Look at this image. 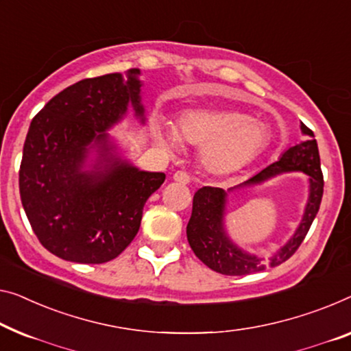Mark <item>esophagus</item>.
<instances>
[{
    "label": "esophagus",
    "instance_id": "obj_1",
    "mask_svg": "<svg viewBox=\"0 0 351 351\" xmlns=\"http://www.w3.org/2000/svg\"><path fill=\"white\" fill-rule=\"evenodd\" d=\"M173 181L181 182V184H189L191 182V176L186 173V171H176L173 175Z\"/></svg>",
    "mask_w": 351,
    "mask_h": 351
}]
</instances>
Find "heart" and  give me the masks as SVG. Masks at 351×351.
Wrapping results in <instances>:
<instances>
[{"mask_svg":"<svg viewBox=\"0 0 351 351\" xmlns=\"http://www.w3.org/2000/svg\"><path fill=\"white\" fill-rule=\"evenodd\" d=\"M156 140L165 149H180L181 140L202 146L200 159L209 173L223 176L244 169L266 148V125L241 112L191 110L182 114L178 129L164 125L156 130Z\"/></svg>","mask_w":351,"mask_h":351,"instance_id":"obj_1","label":"heart"}]
</instances>
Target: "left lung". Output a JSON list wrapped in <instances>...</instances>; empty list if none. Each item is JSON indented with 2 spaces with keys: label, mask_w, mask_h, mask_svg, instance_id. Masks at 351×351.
<instances>
[{
  "label": "left lung",
  "mask_w": 351,
  "mask_h": 351,
  "mask_svg": "<svg viewBox=\"0 0 351 351\" xmlns=\"http://www.w3.org/2000/svg\"><path fill=\"white\" fill-rule=\"evenodd\" d=\"M302 134L307 138L291 146L280 156L279 160L258 171L257 175L249 178L243 184L234 186L232 189L223 191L221 187H202L193 195L192 216L187 223V241H189L193 254L216 273L226 276H245L260 273L266 268H274L289 260L296 249L300 247L302 239L315 219L320 209L323 197V175L320 167V154H318L317 140L313 132L301 124ZM301 171L308 175L310 182V197L303 213L300 226L295 233L284 246L274 254L263 258L249 253L238 246L228 237L225 230V208L228 191L244 186L259 185L282 173Z\"/></svg>",
  "instance_id": "left-lung-1"
}]
</instances>
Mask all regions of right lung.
<instances>
[{"label":"right lung","instance_id":"right-lung-1","mask_svg":"<svg viewBox=\"0 0 351 351\" xmlns=\"http://www.w3.org/2000/svg\"><path fill=\"white\" fill-rule=\"evenodd\" d=\"M140 69L85 78L33 118L20 165V198L33 232L75 263L117 258L137 234L143 206L165 181L119 153L107 130L128 117L145 124Z\"/></svg>","mask_w":351,"mask_h":351}]
</instances>
